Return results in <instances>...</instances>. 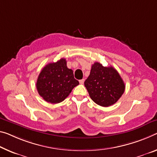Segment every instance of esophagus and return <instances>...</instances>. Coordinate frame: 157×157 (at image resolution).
<instances>
[{
    "label": "esophagus",
    "instance_id": "obj_1",
    "mask_svg": "<svg viewBox=\"0 0 157 157\" xmlns=\"http://www.w3.org/2000/svg\"><path fill=\"white\" fill-rule=\"evenodd\" d=\"M79 83H80L81 84H84V79H80V80H79Z\"/></svg>",
    "mask_w": 157,
    "mask_h": 157
}]
</instances>
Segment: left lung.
I'll return each instance as SVG.
<instances>
[{"label":"left lung","mask_w":157,"mask_h":157,"mask_svg":"<svg viewBox=\"0 0 157 157\" xmlns=\"http://www.w3.org/2000/svg\"><path fill=\"white\" fill-rule=\"evenodd\" d=\"M84 86L93 101L103 107L115 103L125 90V84L118 72L113 67H104L98 62L92 65Z\"/></svg>","instance_id":"obj_1"}]
</instances>
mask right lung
<instances>
[{"mask_svg": "<svg viewBox=\"0 0 157 157\" xmlns=\"http://www.w3.org/2000/svg\"><path fill=\"white\" fill-rule=\"evenodd\" d=\"M79 82L74 78L73 70L68 68L65 59L44 67L37 79L36 88L39 95L50 103H59L65 100Z\"/></svg>", "mask_w": 157, "mask_h": 157, "instance_id": "1", "label": "right lung"}]
</instances>
